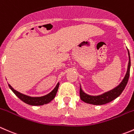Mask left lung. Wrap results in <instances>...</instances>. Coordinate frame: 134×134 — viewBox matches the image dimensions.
<instances>
[{
	"label": "left lung",
	"instance_id": "8db88e82",
	"mask_svg": "<svg viewBox=\"0 0 134 134\" xmlns=\"http://www.w3.org/2000/svg\"><path fill=\"white\" fill-rule=\"evenodd\" d=\"M127 50H128V55L129 60H128L126 73L125 75H124V78L122 80V81L116 87L113 88V89L104 92V93L101 94L96 95H96L94 96V95L88 94L85 93L83 91V89L81 88V86L80 85L79 94H80L81 100L82 101H83L85 103H87V104H92V105H101L110 102L116 99V98L119 97L121 94V93L124 91V88H125L126 86L127 83L128 81V79H129L130 77V70L131 66L130 56V53L128 49H127Z\"/></svg>",
	"mask_w": 134,
	"mask_h": 134
}]
</instances>
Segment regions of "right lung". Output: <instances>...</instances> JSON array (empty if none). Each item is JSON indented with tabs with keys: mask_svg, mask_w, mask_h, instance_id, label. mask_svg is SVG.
I'll list each match as a JSON object with an SVG mask.
<instances>
[{
	"mask_svg": "<svg viewBox=\"0 0 134 134\" xmlns=\"http://www.w3.org/2000/svg\"><path fill=\"white\" fill-rule=\"evenodd\" d=\"M8 86L10 89L12 91V92L23 102L30 105H44V104H48L55 98L59 87V82H58V83L55 86V88H53V90L51 91L49 93L44 95V96H36V97L28 96V95L24 94L18 92L16 90L14 89L10 84H8Z\"/></svg>",
	"mask_w": 134,
	"mask_h": 134,
	"instance_id": "right-lung-1",
	"label": "right lung"
}]
</instances>
